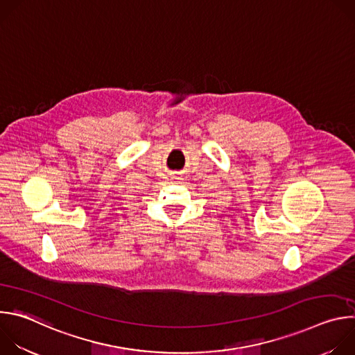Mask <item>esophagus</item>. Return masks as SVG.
I'll list each match as a JSON object with an SVG mask.
<instances>
[{"label": "esophagus", "mask_w": 355, "mask_h": 355, "mask_svg": "<svg viewBox=\"0 0 355 355\" xmlns=\"http://www.w3.org/2000/svg\"><path fill=\"white\" fill-rule=\"evenodd\" d=\"M174 180H181V178H178V177H174Z\"/></svg>", "instance_id": "1"}]
</instances>
